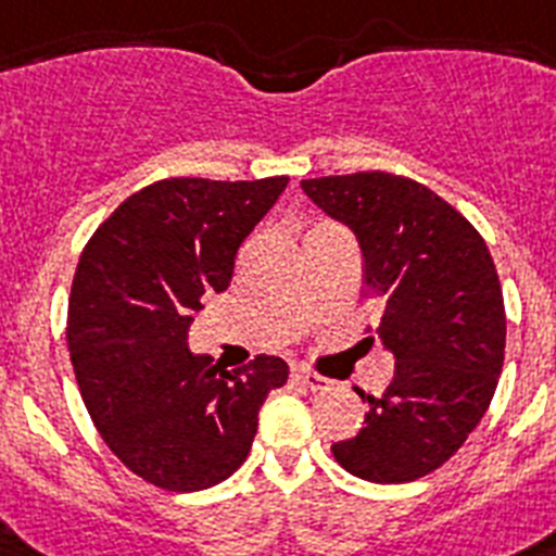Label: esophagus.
Segmentation results:
<instances>
[{
	"mask_svg": "<svg viewBox=\"0 0 556 556\" xmlns=\"http://www.w3.org/2000/svg\"><path fill=\"white\" fill-rule=\"evenodd\" d=\"M291 378L296 380V383L305 386V389H311V392H327V389H330V386H332L330 378H321V375H316V371L305 369V366H293Z\"/></svg>",
	"mask_w": 556,
	"mask_h": 556,
	"instance_id": "esophagus-1",
	"label": "esophagus"
}]
</instances>
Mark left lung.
Wrapping results in <instances>:
<instances>
[{"label": "left lung", "instance_id": "obj_1", "mask_svg": "<svg viewBox=\"0 0 556 556\" xmlns=\"http://www.w3.org/2000/svg\"><path fill=\"white\" fill-rule=\"evenodd\" d=\"M302 190L358 240L366 291L386 307L375 332L397 361L358 437L332 456L375 484L422 479L465 445L498 386L506 316L490 249L412 178L352 173L307 178Z\"/></svg>", "mask_w": 556, "mask_h": 556}]
</instances>
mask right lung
Returning a JSON list of instances; mask_svg holds the SVG:
<instances>
[{"label":"right lung","mask_w":556,"mask_h":556,"mask_svg":"<svg viewBox=\"0 0 556 556\" xmlns=\"http://www.w3.org/2000/svg\"><path fill=\"white\" fill-rule=\"evenodd\" d=\"M285 187L164 178L125 198L80 254L66 325L77 389L111 453L162 490L229 479L288 380L274 355L226 371L190 350L201 299L229 288L240 243Z\"/></svg>","instance_id":"1"}]
</instances>
